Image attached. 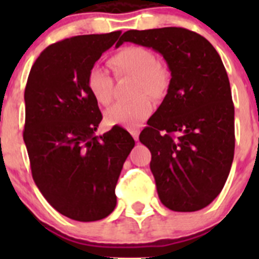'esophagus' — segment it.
Instances as JSON below:
<instances>
[{
    "instance_id": "esophagus-1",
    "label": "esophagus",
    "mask_w": 259,
    "mask_h": 259,
    "mask_svg": "<svg viewBox=\"0 0 259 259\" xmlns=\"http://www.w3.org/2000/svg\"><path fill=\"white\" fill-rule=\"evenodd\" d=\"M139 134H140V131H139V130H132L131 131V135H132V137H134L135 140H139Z\"/></svg>"
}]
</instances>
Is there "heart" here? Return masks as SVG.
I'll return each mask as SVG.
<instances>
[{
  "instance_id": "heart-1",
  "label": "heart",
  "mask_w": 259,
  "mask_h": 259,
  "mask_svg": "<svg viewBox=\"0 0 259 259\" xmlns=\"http://www.w3.org/2000/svg\"><path fill=\"white\" fill-rule=\"evenodd\" d=\"M110 67L118 76H135V96L130 102H118L106 110L105 119L109 125L127 128L140 127L154 111L152 98L158 100L166 95L170 87L171 75L166 65L157 61V56L149 48L131 45L116 52L109 59ZM113 77L101 67H92L87 76V87L100 105L113 101ZM148 93L147 95L146 93Z\"/></svg>"
}]
</instances>
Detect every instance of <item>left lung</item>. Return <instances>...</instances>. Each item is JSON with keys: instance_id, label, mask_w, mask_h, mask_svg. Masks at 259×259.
<instances>
[{"instance_id": "obj_1", "label": "left lung", "mask_w": 259, "mask_h": 259, "mask_svg": "<svg viewBox=\"0 0 259 259\" xmlns=\"http://www.w3.org/2000/svg\"><path fill=\"white\" fill-rule=\"evenodd\" d=\"M161 53L170 87L140 134L152 153L158 197L174 211H197L221 193L235 153V107L227 71L205 37L180 27L123 33Z\"/></svg>"}]
</instances>
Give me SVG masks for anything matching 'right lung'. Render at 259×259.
<instances>
[{
	"label": "right lung",
	"instance_id": "right-lung-1",
	"mask_svg": "<svg viewBox=\"0 0 259 259\" xmlns=\"http://www.w3.org/2000/svg\"><path fill=\"white\" fill-rule=\"evenodd\" d=\"M120 33L75 36L49 45L27 80L23 139L32 178L45 200L74 221H100L113 212L115 185L135 146L119 125L96 136L102 114L87 87L89 70Z\"/></svg>",
	"mask_w": 259,
	"mask_h": 259
}]
</instances>
